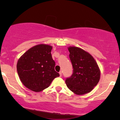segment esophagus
<instances>
[{
    "label": "esophagus",
    "mask_w": 120,
    "mask_h": 120,
    "mask_svg": "<svg viewBox=\"0 0 120 120\" xmlns=\"http://www.w3.org/2000/svg\"><path fill=\"white\" fill-rule=\"evenodd\" d=\"M59 74H60V76H61V75H62V71H60V72H59Z\"/></svg>",
    "instance_id": "1"
}]
</instances>
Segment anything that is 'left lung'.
<instances>
[{"label":"left lung","mask_w":120,"mask_h":120,"mask_svg":"<svg viewBox=\"0 0 120 120\" xmlns=\"http://www.w3.org/2000/svg\"><path fill=\"white\" fill-rule=\"evenodd\" d=\"M69 58L73 74L65 80L68 89L77 95L90 93L100 79V71L94 57L89 53L77 47H69Z\"/></svg>","instance_id":"1"}]
</instances>
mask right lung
Returning <instances> with one entry per match:
<instances>
[{
	"mask_svg": "<svg viewBox=\"0 0 120 120\" xmlns=\"http://www.w3.org/2000/svg\"><path fill=\"white\" fill-rule=\"evenodd\" d=\"M52 49L47 45H37L28 49L18 60L17 73L22 83L30 90L41 91L47 88L54 78L60 76L55 71Z\"/></svg>",
	"mask_w": 120,
	"mask_h": 120,
	"instance_id": "1",
	"label": "right lung"
}]
</instances>
